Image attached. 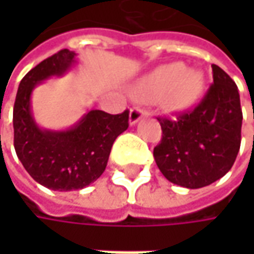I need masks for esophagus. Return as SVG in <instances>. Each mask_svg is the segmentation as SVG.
<instances>
[{
	"label": "esophagus",
	"instance_id": "obj_1",
	"mask_svg": "<svg viewBox=\"0 0 254 254\" xmlns=\"http://www.w3.org/2000/svg\"><path fill=\"white\" fill-rule=\"evenodd\" d=\"M144 116H147V112L145 110H142L140 107H132L131 110H130V117H128V123H130V126H134V124H137L140 119H142Z\"/></svg>",
	"mask_w": 254,
	"mask_h": 254
}]
</instances>
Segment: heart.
<instances>
[{
    "label": "heart",
    "instance_id": "obj_1",
    "mask_svg": "<svg viewBox=\"0 0 254 254\" xmlns=\"http://www.w3.org/2000/svg\"><path fill=\"white\" fill-rule=\"evenodd\" d=\"M205 73L182 62H172L155 67L132 86L131 94L144 102L158 100L164 112L171 114L187 112L203 94Z\"/></svg>",
    "mask_w": 254,
    "mask_h": 254
}]
</instances>
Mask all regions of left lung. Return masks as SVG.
I'll return each mask as SVG.
<instances>
[{"instance_id":"1","label":"left lung","mask_w":254,"mask_h":254,"mask_svg":"<svg viewBox=\"0 0 254 254\" xmlns=\"http://www.w3.org/2000/svg\"><path fill=\"white\" fill-rule=\"evenodd\" d=\"M213 84L193 109L177 120L161 122V142L154 160L167 180L198 190L228 174L238 157L242 109L236 83L219 66L212 64Z\"/></svg>"}]
</instances>
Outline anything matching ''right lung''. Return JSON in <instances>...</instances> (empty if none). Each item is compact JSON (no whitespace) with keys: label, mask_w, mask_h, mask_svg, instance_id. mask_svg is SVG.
<instances>
[{"label":"right lung","mask_w":254,"mask_h":254,"mask_svg":"<svg viewBox=\"0 0 254 254\" xmlns=\"http://www.w3.org/2000/svg\"><path fill=\"white\" fill-rule=\"evenodd\" d=\"M77 55L62 49L42 61L21 80L14 104V147L26 172L48 190H83L100 178L114 140L128 128V112L87 110L69 128L49 130L35 122L31 97L38 84L64 76Z\"/></svg>","instance_id":"obj_1"}]
</instances>
